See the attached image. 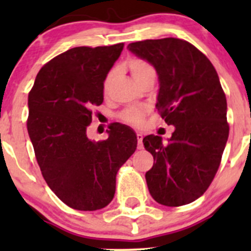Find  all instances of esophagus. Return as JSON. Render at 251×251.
I'll return each mask as SVG.
<instances>
[{"mask_svg": "<svg viewBox=\"0 0 251 251\" xmlns=\"http://www.w3.org/2000/svg\"><path fill=\"white\" fill-rule=\"evenodd\" d=\"M143 133L142 132H137V142H138V144H137V148L138 149H143L144 147H143Z\"/></svg>", "mask_w": 251, "mask_h": 251, "instance_id": "34e87169", "label": "esophagus"}]
</instances>
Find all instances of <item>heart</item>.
Listing matches in <instances>:
<instances>
[{"mask_svg": "<svg viewBox=\"0 0 251 251\" xmlns=\"http://www.w3.org/2000/svg\"><path fill=\"white\" fill-rule=\"evenodd\" d=\"M127 67L128 70L131 72V74H132L133 78L136 80V82L140 81L141 78L146 76V75L155 74V69H154L148 62H146V60L143 59L130 60ZM116 73H118V70L111 69L108 72V74L105 75L104 81H103V92H104L105 95L109 93L114 78L116 76ZM144 113H146V109H144V108L130 107L121 113V119H123L124 121H126V123L132 124V125H140L142 119H143Z\"/></svg>", "mask_w": 251, "mask_h": 251, "instance_id": "heart-1", "label": "heart"}]
</instances>
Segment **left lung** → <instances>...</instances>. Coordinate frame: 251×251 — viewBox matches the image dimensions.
Masks as SVG:
<instances>
[{
	"label": "left lung",
	"instance_id": "8db88e82",
	"mask_svg": "<svg viewBox=\"0 0 251 251\" xmlns=\"http://www.w3.org/2000/svg\"><path fill=\"white\" fill-rule=\"evenodd\" d=\"M128 50L156 70L155 108L175 131L143 138L155 163L146 173L149 193L165 206H181L204 194L217 173L228 140L227 100L214 65L184 40H146Z\"/></svg>",
	"mask_w": 251,
	"mask_h": 251
}]
</instances>
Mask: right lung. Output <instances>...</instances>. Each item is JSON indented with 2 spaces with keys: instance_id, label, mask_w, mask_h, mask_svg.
<instances>
[{
  "instance_id": "right-lung-1",
  "label": "right lung",
  "mask_w": 251,
  "mask_h": 251,
  "mask_svg": "<svg viewBox=\"0 0 251 251\" xmlns=\"http://www.w3.org/2000/svg\"><path fill=\"white\" fill-rule=\"evenodd\" d=\"M123 48L68 50L41 68L27 98V132L42 176L63 203L81 211L113 201L116 174L137 148L126 125H111L105 141L87 137L91 109L103 103V81Z\"/></svg>"
}]
</instances>
